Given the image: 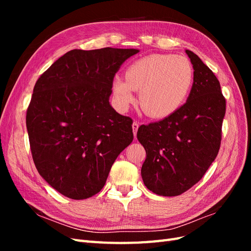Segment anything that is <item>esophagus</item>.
I'll list each match as a JSON object with an SVG mask.
<instances>
[{
    "label": "esophagus",
    "mask_w": 251,
    "mask_h": 251,
    "mask_svg": "<svg viewBox=\"0 0 251 251\" xmlns=\"http://www.w3.org/2000/svg\"><path fill=\"white\" fill-rule=\"evenodd\" d=\"M132 127H133V133H134V136L136 137V134H137L138 127H139V124L137 123V121H134L133 125H132Z\"/></svg>",
    "instance_id": "obj_1"
}]
</instances>
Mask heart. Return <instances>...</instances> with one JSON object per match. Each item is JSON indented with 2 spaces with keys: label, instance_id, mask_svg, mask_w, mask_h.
<instances>
[{
  "label": "heart",
  "instance_id": "1",
  "mask_svg": "<svg viewBox=\"0 0 251 251\" xmlns=\"http://www.w3.org/2000/svg\"><path fill=\"white\" fill-rule=\"evenodd\" d=\"M194 82V69L181 55L151 54L128 65L125 78L112 81L114 97L121 109L135 101L140 91V104L148 115L162 118L172 115L185 102Z\"/></svg>",
  "mask_w": 251,
  "mask_h": 251
}]
</instances>
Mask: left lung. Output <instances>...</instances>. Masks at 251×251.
Listing matches in <instances>:
<instances>
[{"instance_id": "obj_1", "label": "left lung", "mask_w": 251, "mask_h": 251, "mask_svg": "<svg viewBox=\"0 0 251 251\" xmlns=\"http://www.w3.org/2000/svg\"><path fill=\"white\" fill-rule=\"evenodd\" d=\"M186 102L164 119L141 126L137 139L147 151L143 183L159 196H179L194 186L215 161L221 144L226 101L216 75L193 51Z\"/></svg>"}]
</instances>
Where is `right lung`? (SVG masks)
<instances>
[{"mask_svg":"<svg viewBox=\"0 0 251 251\" xmlns=\"http://www.w3.org/2000/svg\"><path fill=\"white\" fill-rule=\"evenodd\" d=\"M137 49H74L37 79L26 115L30 149L47 183L74 200L101 191L133 141V120L109 98L120 66Z\"/></svg>","mask_w":251,"mask_h":251,"instance_id":"obj_1","label":"right lung"}]
</instances>
